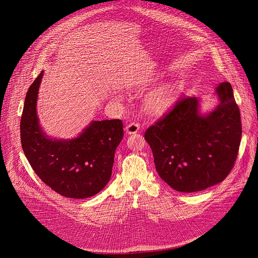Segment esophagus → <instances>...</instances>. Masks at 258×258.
Instances as JSON below:
<instances>
[{
	"label": "esophagus",
	"instance_id": "1",
	"mask_svg": "<svg viewBox=\"0 0 258 258\" xmlns=\"http://www.w3.org/2000/svg\"><path fill=\"white\" fill-rule=\"evenodd\" d=\"M140 130V124L136 123V122H131L126 126H125V132L127 134H136L138 133Z\"/></svg>",
	"mask_w": 258,
	"mask_h": 258
}]
</instances>
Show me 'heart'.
<instances>
[{"instance_id":"1","label":"heart","mask_w":258,"mask_h":258,"mask_svg":"<svg viewBox=\"0 0 258 258\" xmlns=\"http://www.w3.org/2000/svg\"><path fill=\"white\" fill-rule=\"evenodd\" d=\"M177 98L174 84L162 83L145 94L143 98L144 110L152 116H161L166 113Z\"/></svg>"}]
</instances>
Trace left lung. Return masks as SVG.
Returning <instances> with one entry per match:
<instances>
[{
    "label": "left lung",
    "mask_w": 258,
    "mask_h": 258,
    "mask_svg": "<svg viewBox=\"0 0 258 258\" xmlns=\"http://www.w3.org/2000/svg\"><path fill=\"white\" fill-rule=\"evenodd\" d=\"M215 90L220 103L209 114L200 113L197 97L182 98L145 132L159 175L177 191H201L223 182L236 161L239 108L228 81Z\"/></svg>",
    "instance_id": "1"
}]
</instances>
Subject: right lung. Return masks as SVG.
<instances>
[{"mask_svg":"<svg viewBox=\"0 0 258 258\" xmlns=\"http://www.w3.org/2000/svg\"><path fill=\"white\" fill-rule=\"evenodd\" d=\"M43 75L44 71L26 94L20 126L24 154L39 179L55 192L71 199L93 197L110 181L115 151L123 138V123L120 119L92 121L77 138L47 137L36 114Z\"/></svg>","mask_w":258,"mask_h":258,"instance_id":"1","label":"right lung"}]
</instances>
